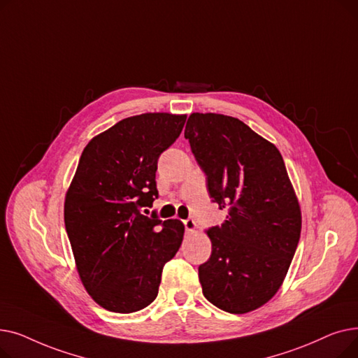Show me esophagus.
<instances>
[{
    "instance_id": "esophagus-1",
    "label": "esophagus",
    "mask_w": 358,
    "mask_h": 358,
    "mask_svg": "<svg viewBox=\"0 0 358 358\" xmlns=\"http://www.w3.org/2000/svg\"><path fill=\"white\" fill-rule=\"evenodd\" d=\"M182 223H184V228H185V231L187 232H194L196 231V228H197V224H196V222L193 220V219H185V220H182Z\"/></svg>"
}]
</instances>
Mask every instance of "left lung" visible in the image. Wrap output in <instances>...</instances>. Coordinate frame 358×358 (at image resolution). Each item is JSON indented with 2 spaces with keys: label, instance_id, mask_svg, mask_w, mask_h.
I'll list each match as a JSON object with an SVG mask.
<instances>
[{
  "label": "left lung",
  "instance_id": "left-lung-1",
  "mask_svg": "<svg viewBox=\"0 0 358 358\" xmlns=\"http://www.w3.org/2000/svg\"><path fill=\"white\" fill-rule=\"evenodd\" d=\"M184 136L212 201L229 210L208 231L212 254L199 267L203 294L224 312H251L283 283L302 229L283 157L239 119L215 113H193Z\"/></svg>",
  "mask_w": 358,
  "mask_h": 358
}]
</instances>
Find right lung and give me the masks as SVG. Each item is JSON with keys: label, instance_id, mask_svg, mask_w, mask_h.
Listing matches in <instances>:
<instances>
[{"label": "right lung", "instance_id": "obj_1", "mask_svg": "<svg viewBox=\"0 0 358 358\" xmlns=\"http://www.w3.org/2000/svg\"><path fill=\"white\" fill-rule=\"evenodd\" d=\"M187 116L145 113L111 126L84 148L65 197V228L84 287L116 313L155 300L162 268L182 241L178 219L142 215L158 199V158Z\"/></svg>", "mask_w": 358, "mask_h": 358}]
</instances>
